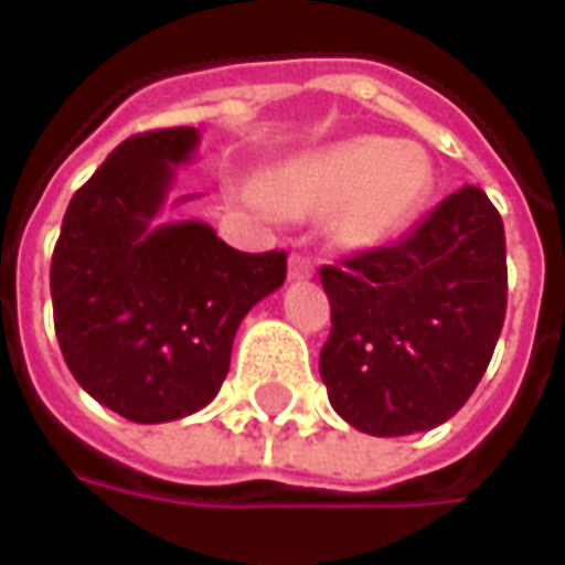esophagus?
Here are the masks:
<instances>
[{"instance_id": "esophagus-1", "label": "esophagus", "mask_w": 565, "mask_h": 565, "mask_svg": "<svg viewBox=\"0 0 565 565\" xmlns=\"http://www.w3.org/2000/svg\"><path fill=\"white\" fill-rule=\"evenodd\" d=\"M315 275V259L306 254H294L290 257V281H308Z\"/></svg>"}]
</instances>
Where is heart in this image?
Here are the masks:
<instances>
[{"instance_id":"heart-1","label":"heart","mask_w":565,"mask_h":565,"mask_svg":"<svg viewBox=\"0 0 565 565\" xmlns=\"http://www.w3.org/2000/svg\"><path fill=\"white\" fill-rule=\"evenodd\" d=\"M233 193L263 214H323L348 247H379L415 221L433 193V162L415 145L381 136L332 141L275 166L263 184L242 181Z\"/></svg>"}]
</instances>
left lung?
I'll use <instances>...</instances> for the list:
<instances>
[{
  "instance_id": "left-lung-1",
  "label": "left lung",
  "mask_w": 565,
  "mask_h": 565,
  "mask_svg": "<svg viewBox=\"0 0 565 565\" xmlns=\"http://www.w3.org/2000/svg\"><path fill=\"white\" fill-rule=\"evenodd\" d=\"M330 405L369 436L445 424L472 396L505 320V230L484 190L441 199L399 245L323 266Z\"/></svg>"
}]
</instances>
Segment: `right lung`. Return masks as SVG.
Instances as JSON below:
<instances>
[{"mask_svg":"<svg viewBox=\"0 0 565 565\" xmlns=\"http://www.w3.org/2000/svg\"><path fill=\"white\" fill-rule=\"evenodd\" d=\"M199 129L117 145L72 196L51 263L66 366L132 424H169L217 396L238 323L287 278V254H242L209 223L160 221ZM190 196L174 199L181 205Z\"/></svg>","mask_w":565,"mask_h":565,"instance_id":"1","label":"right lung"}]
</instances>
